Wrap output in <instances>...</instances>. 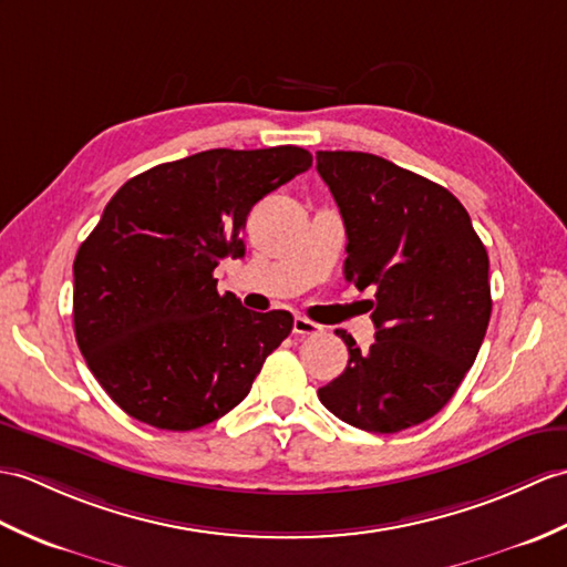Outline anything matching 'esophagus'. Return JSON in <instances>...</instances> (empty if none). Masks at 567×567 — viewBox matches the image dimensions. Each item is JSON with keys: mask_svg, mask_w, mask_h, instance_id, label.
I'll list each match as a JSON object with an SVG mask.
<instances>
[{"mask_svg": "<svg viewBox=\"0 0 567 567\" xmlns=\"http://www.w3.org/2000/svg\"><path fill=\"white\" fill-rule=\"evenodd\" d=\"M323 331V328L319 323H313L309 319H305V316H295V323H292V333L295 336H319Z\"/></svg>", "mask_w": 567, "mask_h": 567, "instance_id": "esophagus-1", "label": "esophagus"}]
</instances>
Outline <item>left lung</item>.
<instances>
[{
  "mask_svg": "<svg viewBox=\"0 0 567 567\" xmlns=\"http://www.w3.org/2000/svg\"><path fill=\"white\" fill-rule=\"evenodd\" d=\"M316 171L346 221V280L374 287L370 350L346 340V372L321 403L367 432H401L450 403L485 338L488 254L456 197L364 152H316Z\"/></svg>",
  "mask_w": 567,
  "mask_h": 567,
  "instance_id": "obj_1",
  "label": "left lung"
}]
</instances>
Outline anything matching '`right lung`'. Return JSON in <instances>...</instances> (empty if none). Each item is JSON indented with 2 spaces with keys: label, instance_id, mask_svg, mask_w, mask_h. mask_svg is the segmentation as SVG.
Returning <instances> with one entry per match:
<instances>
[{
  "label": "right lung",
  "instance_id": "1",
  "mask_svg": "<svg viewBox=\"0 0 567 567\" xmlns=\"http://www.w3.org/2000/svg\"><path fill=\"white\" fill-rule=\"evenodd\" d=\"M311 166L301 147L207 150L130 178L74 258V336L105 393L140 423L197 430L239 405L292 313L219 295L251 207Z\"/></svg>",
  "mask_w": 567,
  "mask_h": 567
}]
</instances>
